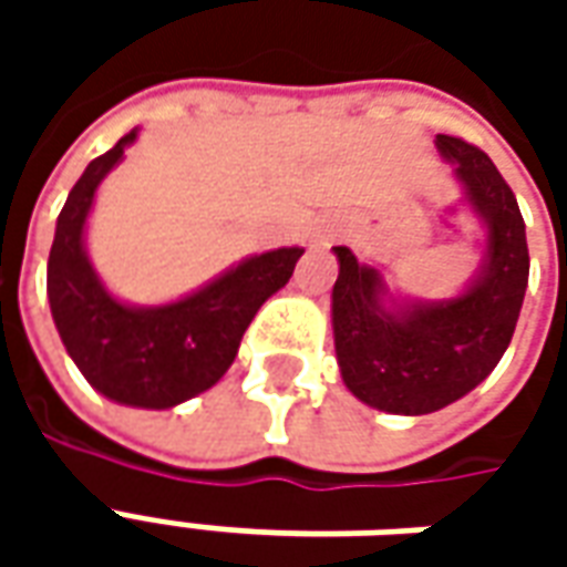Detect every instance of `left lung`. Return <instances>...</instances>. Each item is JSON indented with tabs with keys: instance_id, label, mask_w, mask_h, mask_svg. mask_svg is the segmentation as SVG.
I'll return each instance as SVG.
<instances>
[{
	"instance_id": "left-lung-1",
	"label": "left lung",
	"mask_w": 567,
	"mask_h": 567,
	"mask_svg": "<svg viewBox=\"0 0 567 567\" xmlns=\"http://www.w3.org/2000/svg\"><path fill=\"white\" fill-rule=\"evenodd\" d=\"M434 145L486 227L474 282L450 300H398L377 267L333 248L331 321L346 389L398 416L443 410L486 380L511 346L528 285L523 212L498 166L458 136L440 133Z\"/></svg>"
}]
</instances>
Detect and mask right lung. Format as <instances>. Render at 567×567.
<instances>
[{"label":"right lung","mask_w":567,"mask_h":567,"mask_svg":"<svg viewBox=\"0 0 567 567\" xmlns=\"http://www.w3.org/2000/svg\"><path fill=\"white\" fill-rule=\"evenodd\" d=\"M133 142L136 130L87 163L69 190L48 258V300L69 358L96 392L115 404L169 410L227 373L255 312L291 279L303 248L246 258L175 303H121L105 291L84 251V224L96 187Z\"/></svg>","instance_id":"right-lung-1"}]
</instances>
